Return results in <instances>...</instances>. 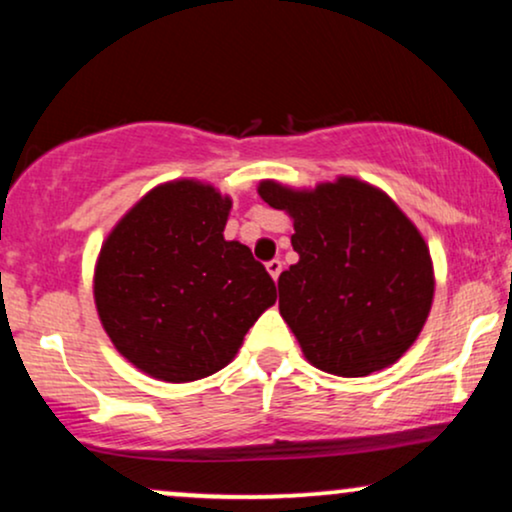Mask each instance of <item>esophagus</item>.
I'll list each match as a JSON object with an SVG mask.
<instances>
[{
	"label": "esophagus",
	"instance_id": "34e87169",
	"mask_svg": "<svg viewBox=\"0 0 512 512\" xmlns=\"http://www.w3.org/2000/svg\"><path fill=\"white\" fill-rule=\"evenodd\" d=\"M281 269H284V262H281V260H269V262H267V272L272 274V279H274V281L279 279Z\"/></svg>",
	"mask_w": 512,
	"mask_h": 512
}]
</instances>
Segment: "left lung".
<instances>
[{
    "label": "left lung",
    "mask_w": 512,
    "mask_h": 512,
    "mask_svg": "<svg viewBox=\"0 0 512 512\" xmlns=\"http://www.w3.org/2000/svg\"><path fill=\"white\" fill-rule=\"evenodd\" d=\"M260 197L293 219L298 262L279 276V313L305 358L342 378L383 370L414 344L433 301V264L416 226L356 178Z\"/></svg>",
    "instance_id": "obj_1"
}]
</instances>
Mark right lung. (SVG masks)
<instances>
[{
  "label": "right lung",
  "instance_id": "1",
  "mask_svg": "<svg viewBox=\"0 0 512 512\" xmlns=\"http://www.w3.org/2000/svg\"><path fill=\"white\" fill-rule=\"evenodd\" d=\"M231 199L158 185L103 243L93 296L115 349L151 378L192 383L233 361L276 286L248 245L223 238Z\"/></svg>",
  "mask_w": 512,
  "mask_h": 512
}]
</instances>
